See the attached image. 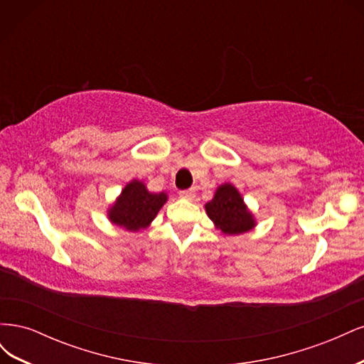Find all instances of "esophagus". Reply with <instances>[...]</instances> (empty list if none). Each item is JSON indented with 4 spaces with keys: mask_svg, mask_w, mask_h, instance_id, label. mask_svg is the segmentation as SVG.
<instances>
[{
    "mask_svg": "<svg viewBox=\"0 0 364 364\" xmlns=\"http://www.w3.org/2000/svg\"><path fill=\"white\" fill-rule=\"evenodd\" d=\"M179 196L182 197V199H185V200H194L196 193L193 190H185V191H181Z\"/></svg>",
    "mask_w": 364,
    "mask_h": 364,
    "instance_id": "1",
    "label": "esophagus"
}]
</instances>
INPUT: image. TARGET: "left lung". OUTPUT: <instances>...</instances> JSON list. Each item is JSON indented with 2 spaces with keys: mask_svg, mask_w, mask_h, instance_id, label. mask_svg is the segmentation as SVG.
I'll use <instances>...</instances> for the list:
<instances>
[{
  "mask_svg": "<svg viewBox=\"0 0 364 364\" xmlns=\"http://www.w3.org/2000/svg\"><path fill=\"white\" fill-rule=\"evenodd\" d=\"M206 215L225 235H240L257 226V218L246 205L237 186L225 182L215 188L214 197L205 203Z\"/></svg>",
  "mask_w": 364,
  "mask_h": 364,
  "instance_id": "obj_1",
  "label": "left lung"
}]
</instances>
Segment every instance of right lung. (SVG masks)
I'll use <instances>...</instances> for the list:
<instances>
[{
    "label": "right lung",
    "mask_w": 364,
    "mask_h": 364,
    "mask_svg": "<svg viewBox=\"0 0 364 364\" xmlns=\"http://www.w3.org/2000/svg\"><path fill=\"white\" fill-rule=\"evenodd\" d=\"M167 200L168 194L165 191L151 193L144 181L132 179L124 185L114 203L109 205L106 215L112 225L129 232H139L151 225Z\"/></svg>",
    "instance_id": "right-lung-1"
}]
</instances>
